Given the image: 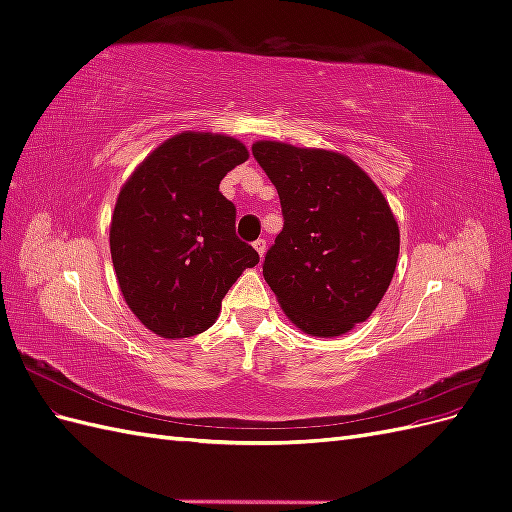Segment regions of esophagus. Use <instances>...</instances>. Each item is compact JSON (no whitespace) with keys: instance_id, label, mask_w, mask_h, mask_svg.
<instances>
[{"instance_id":"1","label":"esophagus","mask_w":512,"mask_h":512,"mask_svg":"<svg viewBox=\"0 0 512 512\" xmlns=\"http://www.w3.org/2000/svg\"><path fill=\"white\" fill-rule=\"evenodd\" d=\"M254 250L258 252V256H260V258L265 256V252H267V241H265V239H258V241H254Z\"/></svg>"}]
</instances>
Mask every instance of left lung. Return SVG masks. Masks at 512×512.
<instances>
[{
	"mask_svg": "<svg viewBox=\"0 0 512 512\" xmlns=\"http://www.w3.org/2000/svg\"><path fill=\"white\" fill-rule=\"evenodd\" d=\"M254 158L280 194L284 228L265 256L286 318L312 337L365 322L391 286L399 226L378 185L344 153L256 141Z\"/></svg>",
	"mask_w": 512,
	"mask_h": 512,
	"instance_id": "obj_1",
	"label": "left lung"
}]
</instances>
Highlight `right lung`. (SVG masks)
Segmentation results:
<instances>
[{"mask_svg": "<svg viewBox=\"0 0 512 512\" xmlns=\"http://www.w3.org/2000/svg\"><path fill=\"white\" fill-rule=\"evenodd\" d=\"M247 158L237 138L188 130L166 138L121 185L108 235L117 284L158 337L207 331L228 288L258 265L220 192L228 170Z\"/></svg>", "mask_w": 512, "mask_h": 512, "instance_id": "add662e5", "label": "right lung"}]
</instances>
